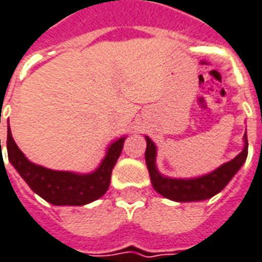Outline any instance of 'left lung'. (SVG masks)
Listing matches in <instances>:
<instances>
[{"mask_svg":"<svg viewBox=\"0 0 262 262\" xmlns=\"http://www.w3.org/2000/svg\"><path fill=\"white\" fill-rule=\"evenodd\" d=\"M245 147L234 160L226 162L216 170L203 177L190 180L169 179L161 176L156 166V144L152 143L150 138L146 137L147 147H146V165L154 189L165 198L174 200V202H199L212 198L214 194L219 193L223 188L233 179V176L239 170L248 157V137L245 134Z\"/></svg>","mask_w":262,"mask_h":262,"instance_id":"left-lung-1","label":"left lung"}]
</instances>
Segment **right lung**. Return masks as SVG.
<instances>
[{
	"label": "right lung",
	"mask_w": 262,
	"mask_h": 262,
	"mask_svg": "<svg viewBox=\"0 0 262 262\" xmlns=\"http://www.w3.org/2000/svg\"><path fill=\"white\" fill-rule=\"evenodd\" d=\"M124 139L125 138H120L111 144L100 167L91 174L56 171L29 162L17 144L14 143L9 125L6 150L10 164L16 167L29 188L46 202L54 206H83L101 198L110 188L112 169L123 150Z\"/></svg>",
	"instance_id": "right-lung-1"
}]
</instances>
